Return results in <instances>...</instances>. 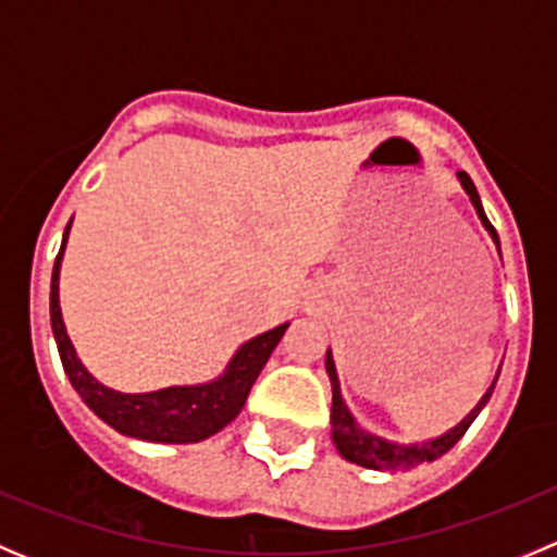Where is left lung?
Wrapping results in <instances>:
<instances>
[{"label":"left lung","mask_w":557,"mask_h":557,"mask_svg":"<svg viewBox=\"0 0 557 557\" xmlns=\"http://www.w3.org/2000/svg\"><path fill=\"white\" fill-rule=\"evenodd\" d=\"M458 180H460V185H463L466 194H469V199H471V205H474L476 215H480L482 226L491 232L493 243L498 245L496 228L491 226L485 210H482L480 194H476L471 177L466 172H458ZM325 372H329L331 393H334V398H331V429H334L331 431V436H334L336 450H339L342 458L350 460V463L363 466V469H377V471H404V469H412V466L425 463V460H436L440 455H445L455 445V442H458L460 436L469 431V425L474 423V418L480 414V409L487 404V398H491L493 387H496V380H498V377L493 380V385L487 387V393L480 398V404H476V407L471 409V412L466 414V418L460 420L455 429L447 431V434L436 436V440H431V442H423V445H398V442H387V440H383V436L369 434V431H363L361 425L356 423V418L350 414V409H347L345 401H342L339 377H336V367H334V358H331V350L325 352Z\"/></svg>","instance_id":"obj_1"}]
</instances>
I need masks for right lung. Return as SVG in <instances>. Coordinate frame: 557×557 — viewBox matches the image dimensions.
<instances>
[{
	"instance_id": "obj_1",
	"label": "right lung",
	"mask_w": 557,
	"mask_h": 557,
	"mask_svg": "<svg viewBox=\"0 0 557 557\" xmlns=\"http://www.w3.org/2000/svg\"><path fill=\"white\" fill-rule=\"evenodd\" d=\"M72 221L66 223L64 243H61L59 256L53 263V280H50V325H53L55 345H59L61 363L70 377L72 387L81 393L83 401L104 420L107 425L123 436L143 442H159V445H190L207 436L226 429L239 409L245 407L247 393L252 383L267 367L269 356L283 339L288 323L267 331V334L252 336L245 342L234 358L228 361L226 372L218 380L205 385H174L161 387L153 393H117L94 380L86 367L77 358L70 336H66L64 320H61L59 307V269L61 256H64L66 234H70Z\"/></svg>"
}]
</instances>
